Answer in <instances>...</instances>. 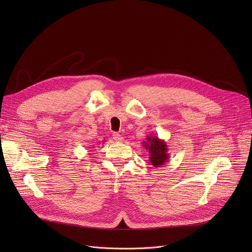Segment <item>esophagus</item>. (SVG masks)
<instances>
[{
    "instance_id": "34e87169",
    "label": "esophagus",
    "mask_w": 252,
    "mask_h": 252,
    "mask_svg": "<svg viewBox=\"0 0 252 252\" xmlns=\"http://www.w3.org/2000/svg\"><path fill=\"white\" fill-rule=\"evenodd\" d=\"M113 139L116 141V142H123L124 141V137L122 135H119L118 133H114L113 135Z\"/></svg>"
}]
</instances>
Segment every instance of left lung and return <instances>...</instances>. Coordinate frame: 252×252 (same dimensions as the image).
I'll use <instances>...</instances> for the list:
<instances>
[{"instance_id": "obj_1", "label": "left lung", "mask_w": 252, "mask_h": 252, "mask_svg": "<svg viewBox=\"0 0 252 252\" xmlns=\"http://www.w3.org/2000/svg\"><path fill=\"white\" fill-rule=\"evenodd\" d=\"M145 149L149 151V160L154 167H160L168 162L169 154L167 153V144L164 140H161L155 136H147L146 141L143 142Z\"/></svg>"}]
</instances>
